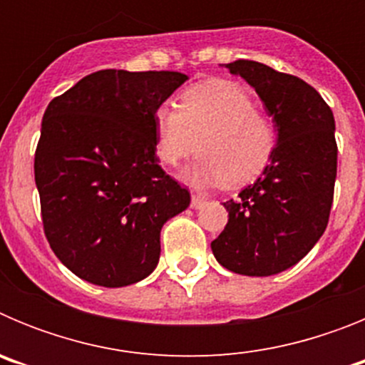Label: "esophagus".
<instances>
[{"instance_id":"obj_1","label":"esophagus","mask_w":365,"mask_h":365,"mask_svg":"<svg viewBox=\"0 0 365 365\" xmlns=\"http://www.w3.org/2000/svg\"><path fill=\"white\" fill-rule=\"evenodd\" d=\"M206 202V197H202V195H192V208L193 210H199V208H202Z\"/></svg>"}]
</instances>
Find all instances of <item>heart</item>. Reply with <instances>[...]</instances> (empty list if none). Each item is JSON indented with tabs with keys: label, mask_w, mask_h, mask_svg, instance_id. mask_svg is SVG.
<instances>
[{
	"label": "heart",
	"mask_w": 365,
	"mask_h": 365,
	"mask_svg": "<svg viewBox=\"0 0 365 365\" xmlns=\"http://www.w3.org/2000/svg\"><path fill=\"white\" fill-rule=\"evenodd\" d=\"M177 108L155 111V155L166 166H177L197 148L199 159L182 173L193 188L245 185L272 160L276 124L254 108L250 93L237 82L195 83L180 93Z\"/></svg>",
	"instance_id": "obj_1"
}]
</instances>
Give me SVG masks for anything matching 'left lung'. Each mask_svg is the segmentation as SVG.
<instances>
[{"mask_svg":"<svg viewBox=\"0 0 365 365\" xmlns=\"http://www.w3.org/2000/svg\"><path fill=\"white\" fill-rule=\"evenodd\" d=\"M254 87L278 131L269 166L235 199L212 252L243 276H274L311 252L333 205L338 148L333 111L320 93L292 74L250 60L227 63Z\"/></svg>","mask_w":365,"mask_h":365,"instance_id":"left-lung-1","label":"left lung"}]
</instances>
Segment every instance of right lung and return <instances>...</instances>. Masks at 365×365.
Masks as SVG:
<instances>
[{"instance_id": "right-lung-1", "label": "right lung", "mask_w": 365, "mask_h": 365, "mask_svg": "<svg viewBox=\"0 0 365 365\" xmlns=\"http://www.w3.org/2000/svg\"><path fill=\"white\" fill-rule=\"evenodd\" d=\"M188 76L106 69L51 100L34 157L47 241L63 265L100 287L148 278L160 230L190 193L155 155V111Z\"/></svg>"}]
</instances>
